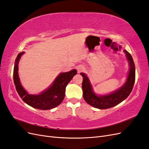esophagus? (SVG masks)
Segmentation results:
<instances>
[{
  "label": "esophagus",
  "mask_w": 149,
  "mask_h": 149,
  "mask_svg": "<svg viewBox=\"0 0 149 149\" xmlns=\"http://www.w3.org/2000/svg\"><path fill=\"white\" fill-rule=\"evenodd\" d=\"M76 69L78 70V73H81V72L84 70V67L82 65H79L76 68Z\"/></svg>",
  "instance_id": "34e87169"
}]
</instances>
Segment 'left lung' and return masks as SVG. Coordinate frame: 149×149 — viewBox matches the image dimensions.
I'll return each instance as SVG.
<instances>
[{
  "label": "left lung",
  "mask_w": 149,
  "mask_h": 149,
  "mask_svg": "<svg viewBox=\"0 0 149 149\" xmlns=\"http://www.w3.org/2000/svg\"><path fill=\"white\" fill-rule=\"evenodd\" d=\"M123 52L129 63V70L125 83L113 92L105 94H96L94 91L88 76L84 73H80L83 78L82 89L84 100L89 105L97 109H106L119 104L129 96L135 83L136 67L130 54L125 49H124Z\"/></svg>",
  "instance_id": "obj_1"
}]
</instances>
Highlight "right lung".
Masks as SVG:
<instances>
[{
  "instance_id": "right-lung-1",
  "label": "right lung",
  "mask_w": 149,
  "mask_h": 149,
  "mask_svg": "<svg viewBox=\"0 0 149 149\" xmlns=\"http://www.w3.org/2000/svg\"><path fill=\"white\" fill-rule=\"evenodd\" d=\"M24 53L22 52L18 54L13 68V81L20 97L26 104L35 109L48 110L59 106L64 100L67 84L77 73V70L74 69L60 73L49 87L42 92L38 94H29L22 85L19 75V63Z\"/></svg>"
}]
</instances>
